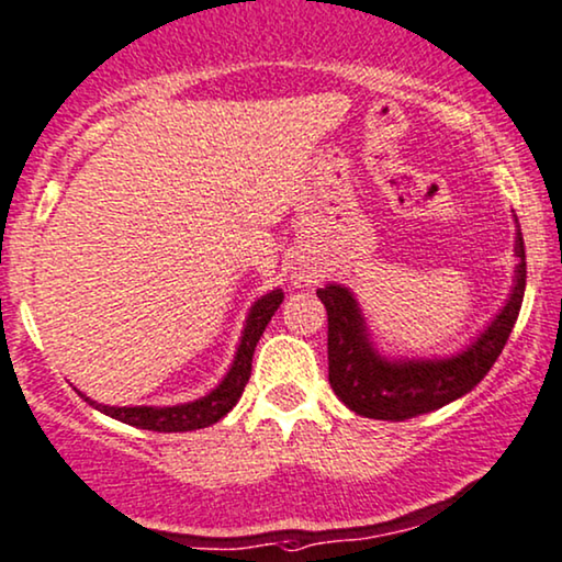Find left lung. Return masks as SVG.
Returning <instances> with one entry per match:
<instances>
[{"label": "left lung", "mask_w": 562, "mask_h": 562, "mask_svg": "<svg viewBox=\"0 0 562 562\" xmlns=\"http://www.w3.org/2000/svg\"><path fill=\"white\" fill-rule=\"evenodd\" d=\"M516 217V215H514ZM518 265L503 308L464 350L449 358H386L373 345L360 303L345 285L316 290L329 316V383L355 415L373 420H409L470 394L493 368L521 311L527 288V254L516 220Z\"/></svg>", "instance_id": "left-lung-1"}]
</instances>
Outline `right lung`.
I'll return each mask as SVG.
<instances>
[{
	"mask_svg": "<svg viewBox=\"0 0 562 562\" xmlns=\"http://www.w3.org/2000/svg\"><path fill=\"white\" fill-rule=\"evenodd\" d=\"M282 290H269L267 295H261L257 303L248 308L244 331H240L236 358L228 368V373L223 375V381L212 389L210 394L199 396L194 402L183 404H170V407H109V404L92 402L90 396H80L85 402H90L92 407L103 415L113 417V420L134 425V428L142 430H158V432H187V430H199L207 428V425L217 423L220 417H225L228 412L236 407V402L244 394V386L248 383V375H251V360L254 350H257L259 337L265 334L267 324L272 322L274 311L280 308L282 303Z\"/></svg>",
	"mask_w": 562,
	"mask_h": 562,
	"instance_id": "right-lung-1",
	"label": "right lung"
}]
</instances>
